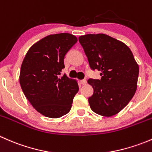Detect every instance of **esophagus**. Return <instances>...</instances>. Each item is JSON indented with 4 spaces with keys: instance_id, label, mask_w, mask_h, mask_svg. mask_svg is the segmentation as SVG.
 Returning <instances> with one entry per match:
<instances>
[{
    "instance_id": "obj_1",
    "label": "esophagus",
    "mask_w": 152,
    "mask_h": 152,
    "mask_svg": "<svg viewBox=\"0 0 152 152\" xmlns=\"http://www.w3.org/2000/svg\"><path fill=\"white\" fill-rule=\"evenodd\" d=\"M80 83H81V85H86V84H87V80H86V79H82V80L80 81Z\"/></svg>"
}]
</instances>
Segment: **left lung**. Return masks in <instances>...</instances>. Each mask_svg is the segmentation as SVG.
I'll use <instances>...</instances> for the list:
<instances>
[{
  "label": "left lung",
  "mask_w": 152,
  "mask_h": 152,
  "mask_svg": "<svg viewBox=\"0 0 152 152\" xmlns=\"http://www.w3.org/2000/svg\"><path fill=\"white\" fill-rule=\"evenodd\" d=\"M91 70L101 72V79H88L93 94L90 108L102 116L114 115L128 104L137 89L139 67L131 50L121 41L104 34L80 36Z\"/></svg>",
  "instance_id": "1"
}]
</instances>
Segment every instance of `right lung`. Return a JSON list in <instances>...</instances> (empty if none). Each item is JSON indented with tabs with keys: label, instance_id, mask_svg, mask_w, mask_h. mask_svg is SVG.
Instances as JSON below:
<instances>
[{
	"label": "right lung",
	"instance_id": "obj_1",
	"mask_svg": "<svg viewBox=\"0 0 152 152\" xmlns=\"http://www.w3.org/2000/svg\"><path fill=\"white\" fill-rule=\"evenodd\" d=\"M76 42L70 34L49 35L32 45L23 61V92L34 108L46 117L57 118L67 114L79 91L76 80L65 74L59 76L65 67V56Z\"/></svg>",
	"mask_w": 152,
	"mask_h": 152
}]
</instances>
